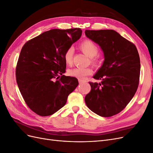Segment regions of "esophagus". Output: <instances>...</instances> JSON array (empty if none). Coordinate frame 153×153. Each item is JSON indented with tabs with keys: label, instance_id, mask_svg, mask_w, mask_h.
<instances>
[{
	"label": "esophagus",
	"instance_id": "34e87169",
	"mask_svg": "<svg viewBox=\"0 0 153 153\" xmlns=\"http://www.w3.org/2000/svg\"><path fill=\"white\" fill-rule=\"evenodd\" d=\"M78 82H79V84H82V83H83V82H84V80H82L79 79V80H78Z\"/></svg>",
	"mask_w": 153,
	"mask_h": 153
}]
</instances>
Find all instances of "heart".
I'll return each mask as SVG.
<instances>
[{
	"label": "heart",
	"instance_id": "heart-1",
	"mask_svg": "<svg viewBox=\"0 0 153 153\" xmlns=\"http://www.w3.org/2000/svg\"><path fill=\"white\" fill-rule=\"evenodd\" d=\"M80 48L83 52L91 58V62L92 64L96 65L99 63V59L96 56L98 53L99 48L94 43L90 40H85L80 43ZM73 52V48L70 47L67 49L64 53V61L68 65H71L72 63ZM92 73V69L91 68H75L69 69L68 71L69 76L77 78L80 80L85 79L86 76L91 75Z\"/></svg>",
	"mask_w": 153,
	"mask_h": 153
}]
</instances>
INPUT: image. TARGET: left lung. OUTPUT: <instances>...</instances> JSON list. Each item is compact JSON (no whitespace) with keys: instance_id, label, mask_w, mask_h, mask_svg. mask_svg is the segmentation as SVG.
Listing matches in <instances>:
<instances>
[{"instance_id":"left-lung-1","label":"left lung","mask_w":153,"mask_h":153,"mask_svg":"<svg viewBox=\"0 0 153 153\" xmlns=\"http://www.w3.org/2000/svg\"><path fill=\"white\" fill-rule=\"evenodd\" d=\"M88 38L103 52V65L93 76L101 83L89 82L91 90L85 97L91 111L111 117L126 107L137 90L140 61L135 45L114 30H86Z\"/></svg>"}]
</instances>
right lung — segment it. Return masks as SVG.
<instances>
[{"label":"right lung","mask_w":153,"mask_h":153,"mask_svg":"<svg viewBox=\"0 0 153 153\" xmlns=\"http://www.w3.org/2000/svg\"><path fill=\"white\" fill-rule=\"evenodd\" d=\"M75 28L52 29L27 41L22 47L16 68V82L27 106L41 116H48L65 105L68 96L78 85L77 78L66 76L64 53L80 38Z\"/></svg>","instance_id":"1"}]
</instances>
